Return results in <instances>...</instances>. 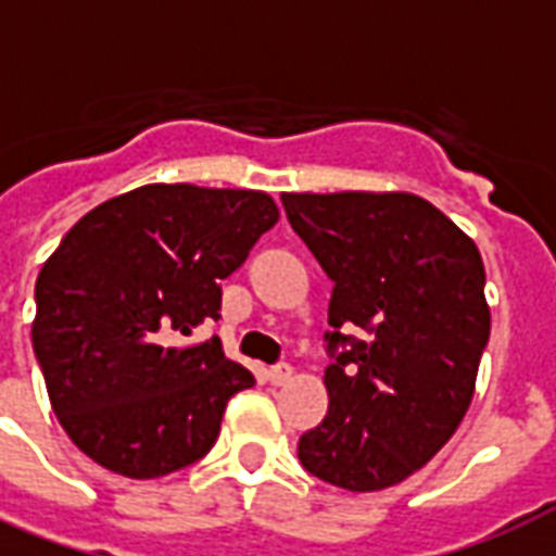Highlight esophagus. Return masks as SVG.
Here are the masks:
<instances>
[{
	"instance_id": "esophagus-1",
	"label": "esophagus",
	"mask_w": 556,
	"mask_h": 556,
	"mask_svg": "<svg viewBox=\"0 0 556 556\" xmlns=\"http://www.w3.org/2000/svg\"><path fill=\"white\" fill-rule=\"evenodd\" d=\"M291 375H294V369H291L288 364H277L268 369V380L274 383V387H279V383H288V380H291Z\"/></svg>"
}]
</instances>
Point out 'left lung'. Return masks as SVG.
I'll return each instance as SVG.
<instances>
[{"instance_id":"obj_1","label":"left lung","mask_w":556,"mask_h":556,"mask_svg":"<svg viewBox=\"0 0 556 556\" xmlns=\"http://www.w3.org/2000/svg\"><path fill=\"white\" fill-rule=\"evenodd\" d=\"M282 204L334 282L329 413L296 456L334 488L383 491L427 465L473 401L491 338L482 253L413 192H282ZM355 325L364 341L345 334Z\"/></svg>"}]
</instances>
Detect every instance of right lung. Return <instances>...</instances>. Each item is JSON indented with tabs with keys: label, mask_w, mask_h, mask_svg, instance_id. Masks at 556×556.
Here are the masks:
<instances>
[{
	"label": "right lung",
	"mask_w": 556,
	"mask_h": 556,
	"mask_svg": "<svg viewBox=\"0 0 556 556\" xmlns=\"http://www.w3.org/2000/svg\"><path fill=\"white\" fill-rule=\"evenodd\" d=\"M277 222L268 192L143 185L63 236L30 340L56 421L91 462L159 479L207 456L227 401L256 380L218 338H185L222 317L218 282Z\"/></svg>",
	"instance_id": "right-lung-1"
}]
</instances>
